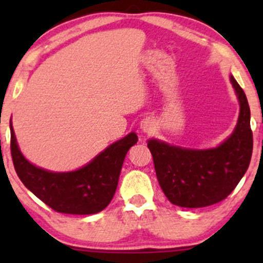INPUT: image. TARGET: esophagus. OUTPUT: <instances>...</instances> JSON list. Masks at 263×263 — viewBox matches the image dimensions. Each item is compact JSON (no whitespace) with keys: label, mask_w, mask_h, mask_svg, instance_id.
I'll return each instance as SVG.
<instances>
[{"label":"esophagus","mask_w":263,"mask_h":263,"mask_svg":"<svg viewBox=\"0 0 263 263\" xmlns=\"http://www.w3.org/2000/svg\"><path fill=\"white\" fill-rule=\"evenodd\" d=\"M140 127H141L142 131L146 132V134H152V132L155 131V128H156L155 120H152L151 117H146V119H143L141 121Z\"/></svg>","instance_id":"34e87169"}]
</instances>
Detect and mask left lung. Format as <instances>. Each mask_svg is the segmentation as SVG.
Segmentation results:
<instances>
[{
  "mask_svg": "<svg viewBox=\"0 0 263 263\" xmlns=\"http://www.w3.org/2000/svg\"><path fill=\"white\" fill-rule=\"evenodd\" d=\"M231 84L240 101L237 125L216 148L189 149L148 141L159 185L172 204L204 208L224 200L236 188L252 156V131L247 98L234 77Z\"/></svg>",
  "mask_w": 263,
  "mask_h": 263,
  "instance_id": "1",
  "label": "left lung"
}]
</instances>
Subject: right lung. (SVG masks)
<instances>
[{"instance_id":"obj_1","label":"right lung","mask_w":263,"mask_h":263,"mask_svg":"<svg viewBox=\"0 0 263 263\" xmlns=\"http://www.w3.org/2000/svg\"><path fill=\"white\" fill-rule=\"evenodd\" d=\"M11 128V155L21 182L53 210L89 215L104 210L112 200L127 151L137 143L135 132L115 142L85 167L57 173L35 167L21 153Z\"/></svg>"}]
</instances>
